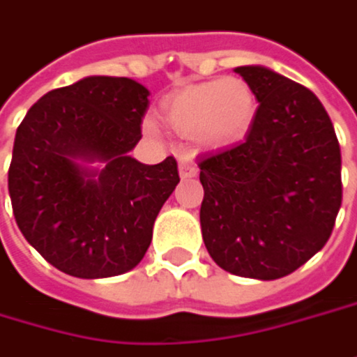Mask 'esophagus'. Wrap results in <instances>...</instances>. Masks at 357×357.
Returning a JSON list of instances; mask_svg holds the SVG:
<instances>
[{"label":"esophagus","mask_w":357,"mask_h":357,"mask_svg":"<svg viewBox=\"0 0 357 357\" xmlns=\"http://www.w3.org/2000/svg\"><path fill=\"white\" fill-rule=\"evenodd\" d=\"M196 174H198V165H196V163H192V161H188V159H181V161H179V178H194Z\"/></svg>","instance_id":"esophagus-1"}]
</instances>
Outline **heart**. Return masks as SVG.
I'll return each mask as SVG.
<instances>
[{
    "label": "heart",
    "mask_w": 357,
    "mask_h": 357,
    "mask_svg": "<svg viewBox=\"0 0 357 357\" xmlns=\"http://www.w3.org/2000/svg\"><path fill=\"white\" fill-rule=\"evenodd\" d=\"M257 95L238 76L190 84L161 107L165 125L181 137H194L204 149H224L248 135L257 119Z\"/></svg>",
    "instance_id": "b5f03b06"
}]
</instances>
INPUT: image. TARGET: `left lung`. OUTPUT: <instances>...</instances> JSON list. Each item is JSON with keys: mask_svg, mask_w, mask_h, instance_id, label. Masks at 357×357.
I'll list each match as a JSON object with an SVG mask.
<instances>
[{"mask_svg": "<svg viewBox=\"0 0 357 357\" xmlns=\"http://www.w3.org/2000/svg\"><path fill=\"white\" fill-rule=\"evenodd\" d=\"M259 109L244 143L199 155L202 238L238 277L273 281L319 252L342 206V153L319 98L266 66L234 68Z\"/></svg>", "mask_w": 357, "mask_h": 357, "instance_id": "8db88e82", "label": "left lung"}]
</instances>
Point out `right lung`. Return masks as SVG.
Instances as JSON below:
<instances>
[{"instance_id": "1", "label": "right lung", "mask_w": 357, "mask_h": 357, "mask_svg": "<svg viewBox=\"0 0 357 357\" xmlns=\"http://www.w3.org/2000/svg\"><path fill=\"white\" fill-rule=\"evenodd\" d=\"M147 105L149 91L133 78L86 76L46 93L17 127L13 216L26 241L70 277L135 268L179 183L174 158L145 165L129 155Z\"/></svg>"}]
</instances>
